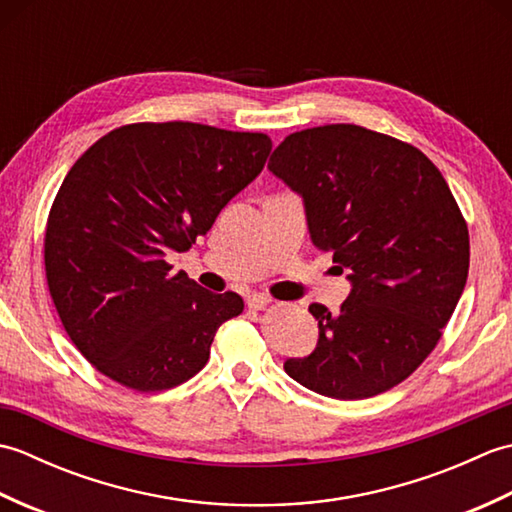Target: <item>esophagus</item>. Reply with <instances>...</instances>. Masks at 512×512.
Here are the masks:
<instances>
[{
	"mask_svg": "<svg viewBox=\"0 0 512 512\" xmlns=\"http://www.w3.org/2000/svg\"><path fill=\"white\" fill-rule=\"evenodd\" d=\"M270 303V299L266 295H262V292H253V295L246 297V306L250 310H264Z\"/></svg>",
	"mask_w": 512,
	"mask_h": 512,
	"instance_id": "1",
	"label": "esophagus"
}]
</instances>
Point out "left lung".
I'll list each match as a JSON object with an SVG mask.
<instances>
[{
  "instance_id": "left-lung-1",
  "label": "left lung",
  "mask_w": 512,
  "mask_h": 512,
  "mask_svg": "<svg viewBox=\"0 0 512 512\" xmlns=\"http://www.w3.org/2000/svg\"><path fill=\"white\" fill-rule=\"evenodd\" d=\"M268 169L352 286L336 314L308 308L319 341L286 374L336 400L383 394L436 347L466 286L469 228L447 180L416 147L358 125L290 134Z\"/></svg>"
}]
</instances>
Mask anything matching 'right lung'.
I'll return each mask as SVG.
<instances>
[{
    "instance_id": "1",
    "label": "right lung",
    "mask_w": 512,
    "mask_h": 512,
    "mask_svg": "<svg viewBox=\"0 0 512 512\" xmlns=\"http://www.w3.org/2000/svg\"><path fill=\"white\" fill-rule=\"evenodd\" d=\"M270 138L198 123L118 127L65 176L46 228V277L65 332L116 383L162 391L209 361L215 332L244 310L235 292L171 273L262 173Z\"/></svg>"
}]
</instances>
